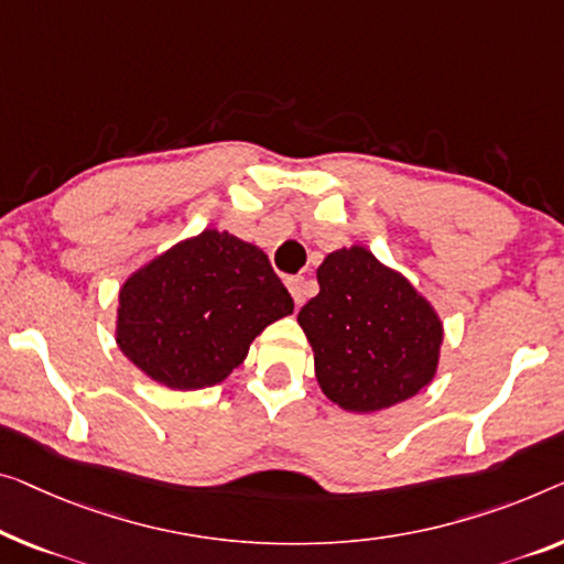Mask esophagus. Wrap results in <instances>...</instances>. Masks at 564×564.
I'll list each match as a JSON object with an SVG mask.
<instances>
[{
    "mask_svg": "<svg viewBox=\"0 0 564 564\" xmlns=\"http://www.w3.org/2000/svg\"><path fill=\"white\" fill-rule=\"evenodd\" d=\"M285 285H289V291H291L293 301H296L299 306L304 304V299H306V281L301 279V275H293V279L285 281Z\"/></svg>",
    "mask_w": 564,
    "mask_h": 564,
    "instance_id": "1",
    "label": "esophagus"
}]
</instances>
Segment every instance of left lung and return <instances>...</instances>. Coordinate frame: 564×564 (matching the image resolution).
Listing matches in <instances>:
<instances>
[{
	"instance_id": "8db88e82",
	"label": "left lung",
	"mask_w": 564,
	"mask_h": 564,
	"mask_svg": "<svg viewBox=\"0 0 564 564\" xmlns=\"http://www.w3.org/2000/svg\"><path fill=\"white\" fill-rule=\"evenodd\" d=\"M299 311L322 392L347 413H380L415 398L441 362L438 311L365 246L339 248L316 271Z\"/></svg>"
}]
</instances>
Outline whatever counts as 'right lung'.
Here are the masks:
<instances>
[{"label": "right lung", "mask_w": 564, "mask_h": 564, "mask_svg": "<svg viewBox=\"0 0 564 564\" xmlns=\"http://www.w3.org/2000/svg\"><path fill=\"white\" fill-rule=\"evenodd\" d=\"M289 314L293 299L263 250L207 228L123 281L116 344L149 380L202 390L228 380L256 336Z\"/></svg>", "instance_id": "add662e5"}]
</instances>
